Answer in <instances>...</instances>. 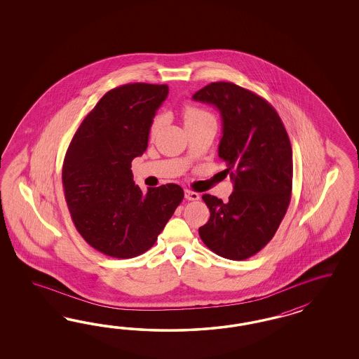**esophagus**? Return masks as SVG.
I'll use <instances>...</instances> for the list:
<instances>
[{
    "instance_id": "1",
    "label": "esophagus",
    "mask_w": 359,
    "mask_h": 359,
    "mask_svg": "<svg viewBox=\"0 0 359 359\" xmlns=\"http://www.w3.org/2000/svg\"><path fill=\"white\" fill-rule=\"evenodd\" d=\"M184 196L187 200H191V201H195V200H198V198H200V195H198L197 192L189 191V189H187V191H185Z\"/></svg>"
}]
</instances>
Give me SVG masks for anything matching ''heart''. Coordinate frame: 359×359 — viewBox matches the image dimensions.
<instances>
[{
  "instance_id": "heart-1",
  "label": "heart",
  "mask_w": 359,
  "mask_h": 359,
  "mask_svg": "<svg viewBox=\"0 0 359 359\" xmlns=\"http://www.w3.org/2000/svg\"><path fill=\"white\" fill-rule=\"evenodd\" d=\"M208 118H213V117H212L208 111L203 110V109L196 108V107H187V108L184 109L185 125H187V123H196V122L208 120ZM163 116H156V117L152 120L151 126H150V133H151L152 135L161 130V128L163 126Z\"/></svg>"
}]
</instances>
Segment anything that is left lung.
Segmentation results:
<instances>
[{
    "mask_svg": "<svg viewBox=\"0 0 359 359\" xmlns=\"http://www.w3.org/2000/svg\"><path fill=\"white\" fill-rule=\"evenodd\" d=\"M215 105L222 118L218 156L233 182L228 203L204 195L210 218L200 238L219 257L243 261L261 251L279 228L292 192V149L276 110L233 83H210L192 96Z\"/></svg>",
    "mask_w": 359,
    "mask_h": 359,
    "instance_id": "8db88e82",
    "label": "left lung"
}]
</instances>
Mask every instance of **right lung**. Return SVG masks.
Instances as JSON below:
<instances>
[{"label":"right lung","mask_w":359,"mask_h":359,"mask_svg":"<svg viewBox=\"0 0 359 359\" xmlns=\"http://www.w3.org/2000/svg\"><path fill=\"white\" fill-rule=\"evenodd\" d=\"M165 84L134 83L107 92L79 126L63 163L67 205L77 231L96 250L133 258L156 242L184 192L177 184L135 185L131 161L147 149Z\"/></svg>","instance_id":"obj_1"}]
</instances>
